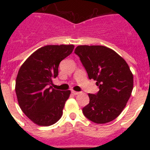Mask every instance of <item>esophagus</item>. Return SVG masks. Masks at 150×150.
<instances>
[{"label": "esophagus", "instance_id": "1", "mask_svg": "<svg viewBox=\"0 0 150 150\" xmlns=\"http://www.w3.org/2000/svg\"><path fill=\"white\" fill-rule=\"evenodd\" d=\"M71 92H72L73 95H77L79 94V92H78V91H74V90H72V91H71Z\"/></svg>", "mask_w": 150, "mask_h": 150}]
</instances>
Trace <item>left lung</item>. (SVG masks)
I'll use <instances>...</instances> for the list:
<instances>
[{
  "label": "left lung",
  "mask_w": 150,
  "mask_h": 150,
  "mask_svg": "<svg viewBox=\"0 0 150 150\" xmlns=\"http://www.w3.org/2000/svg\"><path fill=\"white\" fill-rule=\"evenodd\" d=\"M74 52L88 78L96 80L99 87L96 95L88 94L89 104L83 108V114L97 124L114 120L126 106L133 89L129 66L114 50L104 46H78Z\"/></svg>",
  "instance_id": "8db88e82"
}]
</instances>
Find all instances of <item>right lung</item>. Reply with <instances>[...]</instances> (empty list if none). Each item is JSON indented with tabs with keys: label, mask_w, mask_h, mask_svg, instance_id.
I'll list each match as a JSON object with an SVG mask.
<instances>
[{
	"label": "right lung",
	"mask_w": 150,
	"mask_h": 150,
	"mask_svg": "<svg viewBox=\"0 0 150 150\" xmlns=\"http://www.w3.org/2000/svg\"><path fill=\"white\" fill-rule=\"evenodd\" d=\"M74 45H47L22 64L16 80V93L22 112L33 122L50 126L60 120L71 91L52 88L60 62L71 55Z\"/></svg>",
	"instance_id": "1"
}]
</instances>
